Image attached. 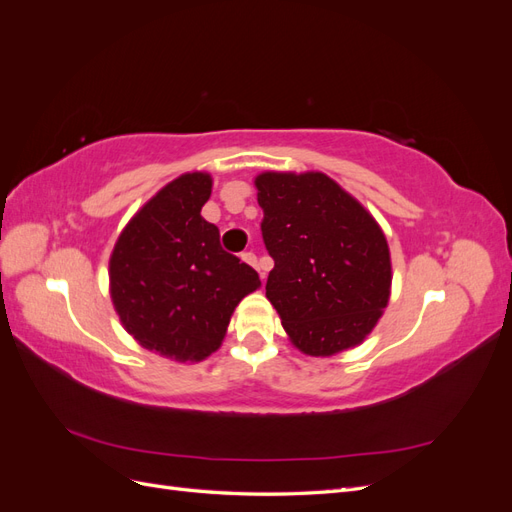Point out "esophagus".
<instances>
[{"label": "esophagus", "mask_w": 512, "mask_h": 512, "mask_svg": "<svg viewBox=\"0 0 512 512\" xmlns=\"http://www.w3.org/2000/svg\"><path fill=\"white\" fill-rule=\"evenodd\" d=\"M241 260H245L247 265H252L254 269H258V271H260V277H262V280H265V271H262L260 262H258V258H256L254 252H243V254H241Z\"/></svg>", "instance_id": "34e87169"}]
</instances>
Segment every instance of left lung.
<instances>
[{
  "label": "left lung",
  "instance_id": "8db88e82",
  "mask_svg": "<svg viewBox=\"0 0 512 512\" xmlns=\"http://www.w3.org/2000/svg\"><path fill=\"white\" fill-rule=\"evenodd\" d=\"M275 267L267 299L309 356L359 346L391 297L389 243L371 213L324 173L256 177Z\"/></svg>",
  "mask_w": 512,
  "mask_h": 512
}]
</instances>
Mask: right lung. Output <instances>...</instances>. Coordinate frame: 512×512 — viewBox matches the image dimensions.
<instances>
[{
  "mask_svg": "<svg viewBox=\"0 0 512 512\" xmlns=\"http://www.w3.org/2000/svg\"><path fill=\"white\" fill-rule=\"evenodd\" d=\"M211 185L207 173L164 185L121 230L108 262L123 327L143 348L181 363L218 350L235 307L260 286L258 273L224 252L218 226L200 215Z\"/></svg>",
  "mask_w": 512,
  "mask_h": 512,
  "instance_id": "right-lung-1",
  "label": "right lung"
}]
</instances>
